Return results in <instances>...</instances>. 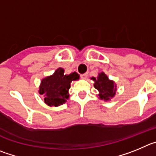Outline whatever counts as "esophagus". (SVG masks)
I'll list each match as a JSON object with an SVG mask.
<instances>
[{"label": "esophagus", "mask_w": 156, "mask_h": 156, "mask_svg": "<svg viewBox=\"0 0 156 156\" xmlns=\"http://www.w3.org/2000/svg\"><path fill=\"white\" fill-rule=\"evenodd\" d=\"M87 77H88V73H85V74H82V75H81V78H82V79H85Z\"/></svg>", "instance_id": "1"}]
</instances>
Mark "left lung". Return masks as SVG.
<instances>
[{
    "label": "left lung",
    "mask_w": 156,
    "mask_h": 156,
    "mask_svg": "<svg viewBox=\"0 0 156 156\" xmlns=\"http://www.w3.org/2000/svg\"><path fill=\"white\" fill-rule=\"evenodd\" d=\"M95 81L94 87L99 92V97L104 100H109L110 98L113 97L116 93V86L113 81L109 80L108 77L104 73L99 74L97 79L92 78Z\"/></svg>",
    "instance_id": "8db88e82"
}]
</instances>
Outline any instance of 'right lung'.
Instances as JSON below:
<instances>
[{"mask_svg":"<svg viewBox=\"0 0 156 156\" xmlns=\"http://www.w3.org/2000/svg\"><path fill=\"white\" fill-rule=\"evenodd\" d=\"M78 78V73L67 75H64L63 68H58L54 75L42 80L40 94L43 95L45 102L49 106H61L69 97L68 90L71 88V82Z\"/></svg>","mask_w":156,"mask_h":156,"instance_id":"obj_1","label":"right lung"}]
</instances>
